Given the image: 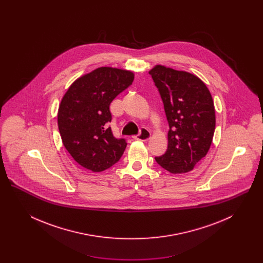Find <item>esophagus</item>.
Returning a JSON list of instances; mask_svg holds the SVG:
<instances>
[{"mask_svg":"<svg viewBox=\"0 0 263 263\" xmlns=\"http://www.w3.org/2000/svg\"><path fill=\"white\" fill-rule=\"evenodd\" d=\"M134 140H139V141H148L151 138L150 131H148L147 129H142L140 134L133 136Z\"/></svg>","mask_w":263,"mask_h":263,"instance_id":"34e87169","label":"esophagus"}]
</instances>
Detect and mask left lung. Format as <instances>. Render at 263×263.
Segmentation results:
<instances>
[{
    "mask_svg": "<svg viewBox=\"0 0 263 263\" xmlns=\"http://www.w3.org/2000/svg\"><path fill=\"white\" fill-rule=\"evenodd\" d=\"M149 74L159 88L170 126L167 150L156 161L172 174L194 168L212 144L216 125L212 96L197 76L156 65Z\"/></svg>",
    "mask_w": 263,
    "mask_h": 263,
    "instance_id": "1",
    "label": "left lung"
}]
</instances>
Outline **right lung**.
<instances>
[{
	"mask_svg": "<svg viewBox=\"0 0 263 263\" xmlns=\"http://www.w3.org/2000/svg\"><path fill=\"white\" fill-rule=\"evenodd\" d=\"M133 81L131 71L100 67L78 78L62 98L57 120L63 145L88 171L109 168L125 151V140L114 137L107 123L111 101Z\"/></svg>",
	"mask_w": 263,
	"mask_h": 263,
	"instance_id": "obj_1",
	"label": "right lung"
}]
</instances>
